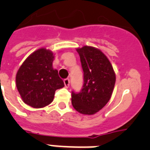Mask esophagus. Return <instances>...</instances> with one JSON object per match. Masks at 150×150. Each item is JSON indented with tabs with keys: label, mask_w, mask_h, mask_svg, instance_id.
Listing matches in <instances>:
<instances>
[{
	"label": "esophagus",
	"mask_w": 150,
	"mask_h": 150,
	"mask_svg": "<svg viewBox=\"0 0 150 150\" xmlns=\"http://www.w3.org/2000/svg\"><path fill=\"white\" fill-rule=\"evenodd\" d=\"M64 83L65 87L69 86V84H70V80H69V79H65L64 80Z\"/></svg>",
	"instance_id": "1"
}]
</instances>
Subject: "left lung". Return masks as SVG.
Segmentation results:
<instances>
[{"label": "left lung", "mask_w": 150, "mask_h": 150, "mask_svg": "<svg viewBox=\"0 0 150 150\" xmlns=\"http://www.w3.org/2000/svg\"><path fill=\"white\" fill-rule=\"evenodd\" d=\"M76 50L84 72V83L79 93L72 91L71 103L78 112L92 115L110 100L116 76L111 64L100 50L84 46Z\"/></svg>", "instance_id": "1"}]
</instances>
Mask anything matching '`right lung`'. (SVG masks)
<instances>
[{
	"instance_id": "add662e5",
	"label": "right lung",
	"mask_w": 150,
	"mask_h": 150,
	"mask_svg": "<svg viewBox=\"0 0 150 150\" xmlns=\"http://www.w3.org/2000/svg\"><path fill=\"white\" fill-rule=\"evenodd\" d=\"M54 55L46 48L34 51L16 74V86L25 103L42 108L53 101L57 89L64 86L58 71L53 68Z\"/></svg>"
}]
</instances>
